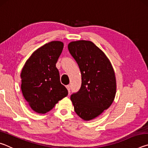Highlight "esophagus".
<instances>
[{
    "instance_id": "34e87169",
    "label": "esophagus",
    "mask_w": 148,
    "mask_h": 148,
    "mask_svg": "<svg viewBox=\"0 0 148 148\" xmlns=\"http://www.w3.org/2000/svg\"><path fill=\"white\" fill-rule=\"evenodd\" d=\"M67 90H68L69 91V93H70V92H71V86H69V85H68V86H66Z\"/></svg>"
}]
</instances>
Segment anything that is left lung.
<instances>
[{"label":"left lung","instance_id":"1","mask_svg":"<svg viewBox=\"0 0 148 148\" xmlns=\"http://www.w3.org/2000/svg\"><path fill=\"white\" fill-rule=\"evenodd\" d=\"M68 48L82 74L81 88L71 99L77 116L90 121L114 101L116 79L113 66L104 52L91 41L71 42Z\"/></svg>","mask_w":148,"mask_h":148}]
</instances>
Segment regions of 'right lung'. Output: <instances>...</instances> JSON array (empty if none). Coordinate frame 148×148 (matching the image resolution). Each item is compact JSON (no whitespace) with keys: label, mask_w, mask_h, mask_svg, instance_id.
Segmentation results:
<instances>
[{"label":"right lung","mask_w":148,"mask_h":148,"mask_svg":"<svg viewBox=\"0 0 148 148\" xmlns=\"http://www.w3.org/2000/svg\"><path fill=\"white\" fill-rule=\"evenodd\" d=\"M63 46L61 41L44 44L32 53L22 69L21 91L30 107L36 113L49 112L68 95L56 68Z\"/></svg>","instance_id":"1"}]
</instances>
